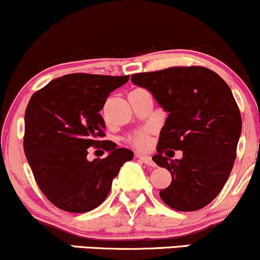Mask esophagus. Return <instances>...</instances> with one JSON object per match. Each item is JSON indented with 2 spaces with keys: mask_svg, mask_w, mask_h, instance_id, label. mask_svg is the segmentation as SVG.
<instances>
[{
  "mask_svg": "<svg viewBox=\"0 0 260 260\" xmlns=\"http://www.w3.org/2000/svg\"><path fill=\"white\" fill-rule=\"evenodd\" d=\"M138 157H139V160L142 161V162H144V164H145V165H148V166H153V168H154V166H156V165H155V162L153 161V159H151V157L149 156V155L140 154Z\"/></svg>",
  "mask_w": 260,
  "mask_h": 260,
  "instance_id": "obj_1",
  "label": "esophagus"
}]
</instances>
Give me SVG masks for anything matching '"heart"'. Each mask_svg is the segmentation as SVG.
<instances>
[{
    "instance_id": "heart-1",
    "label": "heart",
    "mask_w": 260,
    "mask_h": 260,
    "mask_svg": "<svg viewBox=\"0 0 260 260\" xmlns=\"http://www.w3.org/2000/svg\"><path fill=\"white\" fill-rule=\"evenodd\" d=\"M131 142H132L134 147L139 149H147L149 147V143H150L148 131H142V132L137 133L136 136H133L131 138Z\"/></svg>"
}]
</instances>
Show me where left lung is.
<instances>
[{"label": "left lung", "instance_id": "8db88e82", "mask_svg": "<svg viewBox=\"0 0 260 260\" xmlns=\"http://www.w3.org/2000/svg\"><path fill=\"white\" fill-rule=\"evenodd\" d=\"M131 80L150 91L169 113L153 156L172 176L160 198L178 211L204 208L231 174L242 131L231 89L214 71L197 66L133 74ZM166 148L182 150V159L164 157Z\"/></svg>", "mask_w": 260, "mask_h": 260}]
</instances>
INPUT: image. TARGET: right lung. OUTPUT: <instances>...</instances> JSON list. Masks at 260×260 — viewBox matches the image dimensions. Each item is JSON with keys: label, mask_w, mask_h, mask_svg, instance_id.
<instances>
[{"label": "right lung", "mask_w": 260, "mask_h": 260, "mask_svg": "<svg viewBox=\"0 0 260 260\" xmlns=\"http://www.w3.org/2000/svg\"><path fill=\"white\" fill-rule=\"evenodd\" d=\"M129 76L74 73L32 94L25 110L24 153L41 192L70 213H86L106 199L112 181L133 151L112 142L104 159L89 161L87 148L105 137L100 111L107 96Z\"/></svg>", "instance_id": "obj_1"}]
</instances>
